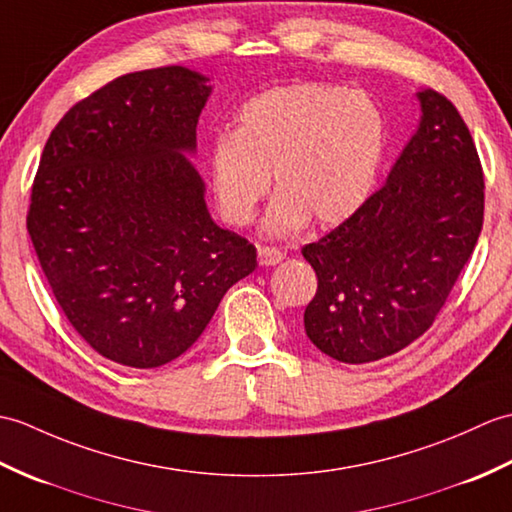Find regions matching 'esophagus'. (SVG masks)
<instances>
[{"mask_svg": "<svg viewBox=\"0 0 512 512\" xmlns=\"http://www.w3.org/2000/svg\"><path fill=\"white\" fill-rule=\"evenodd\" d=\"M285 260V252H280L278 247H258V263L263 267H271V265H278Z\"/></svg>", "mask_w": 512, "mask_h": 512, "instance_id": "1", "label": "esophagus"}]
</instances>
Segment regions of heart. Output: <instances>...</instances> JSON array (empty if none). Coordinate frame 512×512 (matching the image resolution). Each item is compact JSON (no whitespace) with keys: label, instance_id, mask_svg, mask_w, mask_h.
I'll return each instance as SVG.
<instances>
[{"label":"heart","instance_id":"b5f03b06","mask_svg":"<svg viewBox=\"0 0 512 512\" xmlns=\"http://www.w3.org/2000/svg\"><path fill=\"white\" fill-rule=\"evenodd\" d=\"M383 149V111L366 92L317 83L276 87L247 100L234 133L214 142L212 192L221 217L243 227L274 175L269 232L291 234L309 217L337 225L368 199Z\"/></svg>","mask_w":512,"mask_h":512}]
</instances>
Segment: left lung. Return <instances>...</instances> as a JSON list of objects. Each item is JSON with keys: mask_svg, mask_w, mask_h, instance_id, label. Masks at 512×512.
<instances>
[{"mask_svg": "<svg viewBox=\"0 0 512 512\" xmlns=\"http://www.w3.org/2000/svg\"><path fill=\"white\" fill-rule=\"evenodd\" d=\"M418 100V131L388 181L302 247L317 276L306 335L337 361H377L423 335L482 232L484 175L469 127L434 89Z\"/></svg>", "mask_w": 512, "mask_h": 512, "instance_id": "1", "label": "left lung"}]
</instances>
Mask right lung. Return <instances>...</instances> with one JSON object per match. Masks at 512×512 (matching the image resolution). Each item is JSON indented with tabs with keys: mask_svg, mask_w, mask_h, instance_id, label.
Segmentation results:
<instances>
[{
	"mask_svg": "<svg viewBox=\"0 0 512 512\" xmlns=\"http://www.w3.org/2000/svg\"><path fill=\"white\" fill-rule=\"evenodd\" d=\"M212 92L181 65L118 76L52 129L28 234L56 302L98 355L157 368L197 342L256 247L212 221L186 153Z\"/></svg>",
	"mask_w": 512,
	"mask_h": 512,
	"instance_id": "obj_1",
	"label": "right lung"
}]
</instances>
